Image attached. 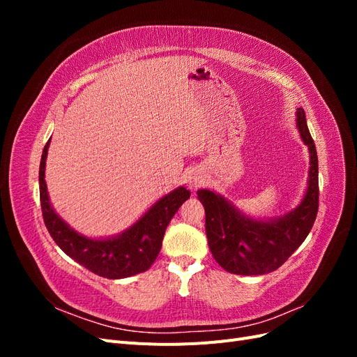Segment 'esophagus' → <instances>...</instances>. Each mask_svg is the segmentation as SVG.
I'll return each instance as SVG.
<instances>
[{"label": "esophagus", "instance_id": "obj_1", "mask_svg": "<svg viewBox=\"0 0 357 357\" xmlns=\"http://www.w3.org/2000/svg\"><path fill=\"white\" fill-rule=\"evenodd\" d=\"M188 186H189V189H192V190H197L198 188H201L202 185H204V181H205V178H204V176H202V172H199L198 169H192L189 174H188Z\"/></svg>", "mask_w": 357, "mask_h": 357}]
</instances>
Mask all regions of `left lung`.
Listing matches in <instances>:
<instances>
[{"label":"left lung","mask_w":357,"mask_h":357,"mask_svg":"<svg viewBox=\"0 0 357 357\" xmlns=\"http://www.w3.org/2000/svg\"><path fill=\"white\" fill-rule=\"evenodd\" d=\"M296 126L310 150V180L304 199L283 218L253 220L218 193L208 189L197 192L205 210V232L213 257L231 274L262 275L275 271L304 243L314 225L319 210V162L302 109L296 112Z\"/></svg>","instance_id":"left-lung-1"}]
</instances>
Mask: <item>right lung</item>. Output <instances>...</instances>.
Instances as JSON below:
<instances>
[{"instance_id":"right-lung-1","label":"right lung","mask_w":357,"mask_h":357,"mask_svg":"<svg viewBox=\"0 0 357 357\" xmlns=\"http://www.w3.org/2000/svg\"><path fill=\"white\" fill-rule=\"evenodd\" d=\"M50 139L43 149L40 162V201L45 225L55 243L75 262L104 278H125L144 273L160 252L162 240L172 215L189 199L186 188H177L160 198L131 228L117 236L93 240L71 229L53 210L45 180L46 158Z\"/></svg>"}]
</instances>
